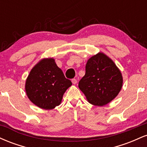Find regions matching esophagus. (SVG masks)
<instances>
[{
	"label": "esophagus",
	"mask_w": 147,
	"mask_h": 147,
	"mask_svg": "<svg viewBox=\"0 0 147 147\" xmlns=\"http://www.w3.org/2000/svg\"><path fill=\"white\" fill-rule=\"evenodd\" d=\"M77 79H72V83L73 84H77Z\"/></svg>",
	"instance_id": "34e87169"
}]
</instances>
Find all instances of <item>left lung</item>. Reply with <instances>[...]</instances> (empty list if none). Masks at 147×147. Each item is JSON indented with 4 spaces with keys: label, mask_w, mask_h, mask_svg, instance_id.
<instances>
[{
    "label": "left lung",
    "mask_w": 147,
    "mask_h": 147,
    "mask_svg": "<svg viewBox=\"0 0 147 147\" xmlns=\"http://www.w3.org/2000/svg\"><path fill=\"white\" fill-rule=\"evenodd\" d=\"M122 83V74L114 62L104 54L98 53L88 61L79 88L90 104L102 106L118 95Z\"/></svg>",
    "instance_id": "left-lung-1"
}]
</instances>
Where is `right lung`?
I'll return each mask as SVG.
<instances>
[{"label": "right lung", "mask_w": 147, "mask_h": 147, "mask_svg": "<svg viewBox=\"0 0 147 147\" xmlns=\"http://www.w3.org/2000/svg\"><path fill=\"white\" fill-rule=\"evenodd\" d=\"M72 85L53 59H44L32 69L25 83L28 98L41 109L59 106L64 92Z\"/></svg>", "instance_id": "obj_1"}]
</instances>
